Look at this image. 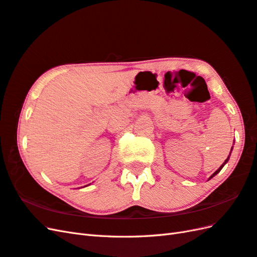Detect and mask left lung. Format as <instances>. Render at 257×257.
<instances>
[{
  "instance_id": "obj_1",
  "label": "left lung",
  "mask_w": 257,
  "mask_h": 257,
  "mask_svg": "<svg viewBox=\"0 0 257 257\" xmlns=\"http://www.w3.org/2000/svg\"><path fill=\"white\" fill-rule=\"evenodd\" d=\"M233 142H234V141H233ZM232 148H233V147H232ZM232 148H231V151H232ZM231 151H230V153H229V155H228V157H227V160H226L225 162H223V163H222V165H221V166H220V167H219L218 169H217V170H216V172H215V173H214V174H213L212 176H210V177H209V178H208V180H210V179H212V178H213V177H215V176H216L217 174H218V173L220 172V170L222 169V167H223V166H225V165H226V164L228 163V161H229V157H230V154H231Z\"/></svg>"
}]
</instances>
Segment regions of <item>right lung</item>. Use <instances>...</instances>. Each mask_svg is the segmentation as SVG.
Here are the masks:
<instances>
[{"instance_id": "obj_1", "label": "right lung", "mask_w": 257, "mask_h": 257, "mask_svg": "<svg viewBox=\"0 0 257 257\" xmlns=\"http://www.w3.org/2000/svg\"><path fill=\"white\" fill-rule=\"evenodd\" d=\"M85 187H87V186H85Z\"/></svg>"}]
</instances>
